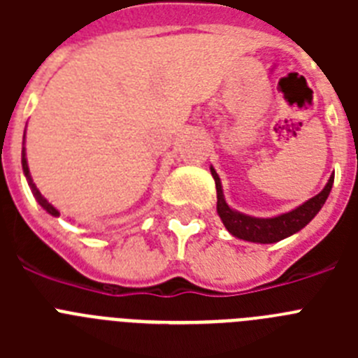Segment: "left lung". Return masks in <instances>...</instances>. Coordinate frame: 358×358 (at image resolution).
Wrapping results in <instances>:
<instances>
[{
    "label": "left lung",
    "mask_w": 358,
    "mask_h": 358,
    "mask_svg": "<svg viewBox=\"0 0 358 358\" xmlns=\"http://www.w3.org/2000/svg\"><path fill=\"white\" fill-rule=\"evenodd\" d=\"M210 170L215 179V186H217V213L222 224L233 236L255 243L280 242V240L294 235L297 231H301L319 213V210L324 206V202H327L328 195L331 192V186H334V176H330L327 186L315 197L303 202L301 206L294 208L287 213L276 215V217L260 218L233 210L226 202V197H224L220 177L215 172L213 166H210Z\"/></svg>",
    "instance_id": "1"
}]
</instances>
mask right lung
Wrapping results in <instances>:
<instances>
[{
    "label": "right lung",
    "mask_w": 358,
    "mask_h": 358,
    "mask_svg": "<svg viewBox=\"0 0 358 358\" xmlns=\"http://www.w3.org/2000/svg\"><path fill=\"white\" fill-rule=\"evenodd\" d=\"M21 164H23V173H24V177H27V182H28V186H30V189H31V194H34V197H36V201L39 202L41 204V208H43V210H46L48 211L50 215H52V217H59V210H57V208H53L52 204H50L48 201H46V199L43 197V195H41V192H39V188H37L36 186V182H34V179H31V173H30V169H28V161H27V148H24V143H23V150H21Z\"/></svg>",
    "instance_id": "add662e5"
}]
</instances>
